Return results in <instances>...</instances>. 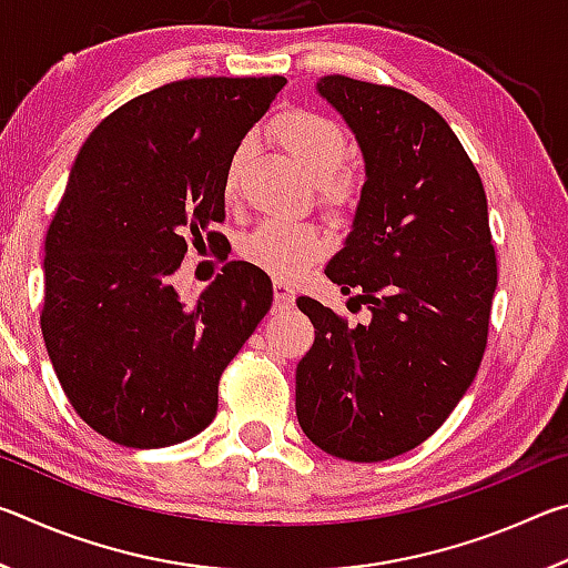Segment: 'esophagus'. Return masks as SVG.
Masks as SVG:
<instances>
[{
  "label": "esophagus",
  "instance_id": "obj_1",
  "mask_svg": "<svg viewBox=\"0 0 568 568\" xmlns=\"http://www.w3.org/2000/svg\"><path fill=\"white\" fill-rule=\"evenodd\" d=\"M273 297H275L277 307H287V305H293V301H295V291L285 281H275L273 283Z\"/></svg>",
  "mask_w": 568,
  "mask_h": 568
}]
</instances>
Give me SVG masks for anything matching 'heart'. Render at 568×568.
Here are the masks:
<instances>
[{
  "instance_id": "obj_1",
  "label": "heart",
  "mask_w": 568,
  "mask_h": 568,
  "mask_svg": "<svg viewBox=\"0 0 568 568\" xmlns=\"http://www.w3.org/2000/svg\"><path fill=\"white\" fill-rule=\"evenodd\" d=\"M275 138L287 155L307 172V178L318 180L321 200L325 205L333 210H348L358 203L361 175L353 168L343 165L348 158V134L338 122L321 112L295 108L277 118ZM245 155L247 142H240L233 155L227 158L223 175V195L227 203L237 195ZM240 253L261 271L293 281L307 267L323 261L328 253V240L313 225L267 220L243 240Z\"/></svg>"
}]
</instances>
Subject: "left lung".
I'll list each match as a JSON object with an SVG mask.
<instances>
[{
    "label": "left lung",
    "mask_w": 568,
    "mask_h": 568,
    "mask_svg": "<svg viewBox=\"0 0 568 568\" xmlns=\"http://www.w3.org/2000/svg\"><path fill=\"white\" fill-rule=\"evenodd\" d=\"M365 160L353 233L325 267L371 323L351 328L313 297L315 328L295 371V413L325 454L373 464L444 426L488 341L496 250L484 182L456 132L410 92L323 77Z\"/></svg>",
    "instance_id": "1"
}]
</instances>
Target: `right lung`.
Instances as JSON below:
<instances>
[{"label": "right lung", "mask_w": 568, "mask_h": 568, "mask_svg": "<svg viewBox=\"0 0 568 568\" xmlns=\"http://www.w3.org/2000/svg\"><path fill=\"white\" fill-rule=\"evenodd\" d=\"M285 77H190L108 114L77 155L44 243L42 338L64 396L128 448L197 436L217 383L273 303L233 261L192 303L170 277L225 220L227 158Z\"/></svg>", "instance_id": "right-lung-1"}]
</instances>
